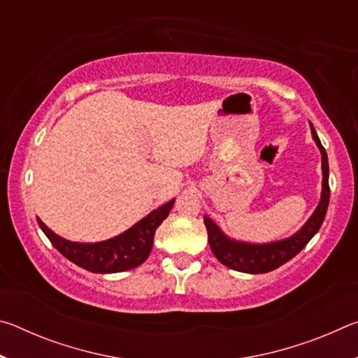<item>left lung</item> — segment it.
Instances as JSON below:
<instances>
[{"label": "left lung", "mask_w": 358, "mask_h": 358, "mask_svg": "<svg viewBox=\"0 0 358 358\" xmlns=\"http://www.w3.org/2000/svg\"><path fill=\"white\" fill-rule=\"evenodd\" d=\"M310 128L314 142H316L320 155H322V192H320V201L314 213L294 235L278 241H271V243H248V241L230 238L217 227V224L211 217L203 216L210 248L215 257L222 265L241 271V273H268V271L278 268V266L295 257L308 245V241L317 234V230L325 220L330 201L329 157H327L325 148L320 143L313 123H310Z\"/></svg>", "instance_id": "obj_1"}]
</instances>
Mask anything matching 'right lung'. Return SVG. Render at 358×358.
Returning <instances> with one entry per match:
<instances>
[{"instance_id": "1", "label": "right lung", "mask_w": 358, "mask_h": 358, "mask_svg": "<svg viewBox=\"0 0 358 358\" xmlns=\"http://www.w3.org/2000/svg\"><path fill=\"white\" fill-rule=\"evenodd\" d=\"M175 199L148 213L134 226L117 237L96 243H78L59 237L38 217V224L52 245L71 262L93 273H120L136 268L148 259L153 248L155 232L169 216Z\"/></svg>"}]
</instances>
